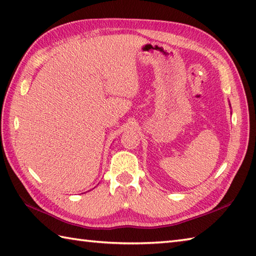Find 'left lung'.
Segmentation results:
<instances>
[{
  "label": "left lung",
  "mask_w": 256,
  "mask_h": 256,
  "mask_svg": "<svg viewBox=\"0 0 256 256\" xmlns=\"http://www.w3.org/2000/svg\"><path fill=\"white\" fill-rule=\"evenodd\" d=\"M230 105H231V104H230Z\"/></svg>",
  "instance_id": "8db88e82"
}]
</instances>
